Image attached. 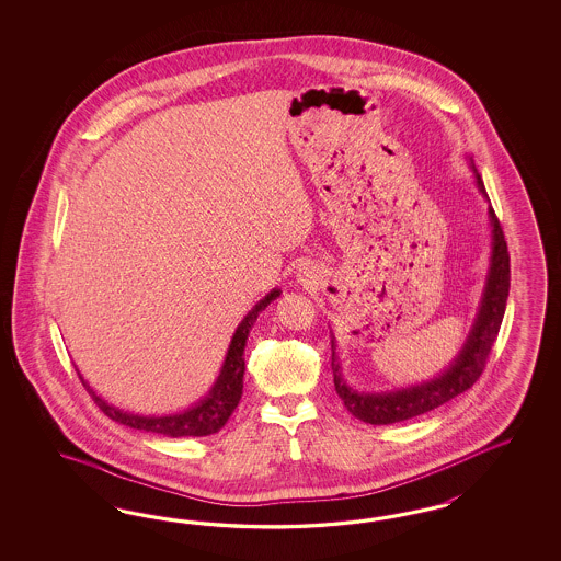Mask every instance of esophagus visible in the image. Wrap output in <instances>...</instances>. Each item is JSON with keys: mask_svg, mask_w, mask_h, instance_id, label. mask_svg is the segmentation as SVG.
Segmentation results:
<instances>
[{"mask_svg": "<svg viewBox=\"0 0 561 561\" xmlns=\"http://www.w3.org/2000/svg\"><path fill=\"white\" fill-rule=\"evenodd\" d=\"M314 277H312V272H310V267H302L300 273H298V282L300 284H305V286H310V282H312Z\"/></svg>", "mask_w": 561, "mask_h": 561, "instance_id": "34e87169", "label": "esophagus"}]
</instances>
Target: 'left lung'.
I'll return each instance as SVG.
<instances>
[{
	"label": "left lung",
	"instance_id": "obj_1",
	"mask_svg": "<svg viewBox=\"0 0 561 561\" xmlns=\"http://www.w3.org/2000/svg\"><path fill=\"white\" fill-rule=\"evenodd\" d=\"M469 169L473 172L477 191L488 202V221H490V263L485 273V284L481 289V300L477 305L476 319L469 329V335L462 343L459 354L442 373L408 387H397L391 391L364 392L354 389L341 370L337 356V340L331 331V368L335 391L347 411L373 425H391L405 422L411 417L424 415L432 409L440 408L460 392L469 391L477 378L483 373L485 359L490 356L493 341L497 337L500 324L506 312L510 291V255L502 226L493 214L490 197L483 187V181L476 169L473 158L469 156Z\"/></svg>",
	"mask_w": 561,
	"mask_h": 561
}]
</instances>
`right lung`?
Masks as SVG:
<instances>
[{
	"mask_svg": "<svg viewBox=\"0 0 561 561\" xmlns=\"http://www.w3.org/2000/svg\"><path fill=\"white\" fill-rule=\"evenodd\" d=\"M282 289L273 288L265 298H261L249 312L247 317L238 323L237 331L230 340L228 352L221 362L220 374L214 380L211 389L205 392L197 403L188 405L183 411H174V413H164V415H144V413H134V411H123L115 408L113 403L104 401L99 392L94 391L84 376L80 374V380L85 387V391L92 394L94 403L101 408L104 415H108L113 422L127 427H134L139 432H150L158 436H167V438H202L220 432L224 424L230 420L232 411L237 409L238 401L242 397V378H244V347L249 333L255 324L256 317L272 305L275 298H279Z\"/></svg>",
	"mask_w": 561,
	"mask_h": 561,
	"instance_id": "right-lung-1",
	"label": "right lung"
}]
</instances>
